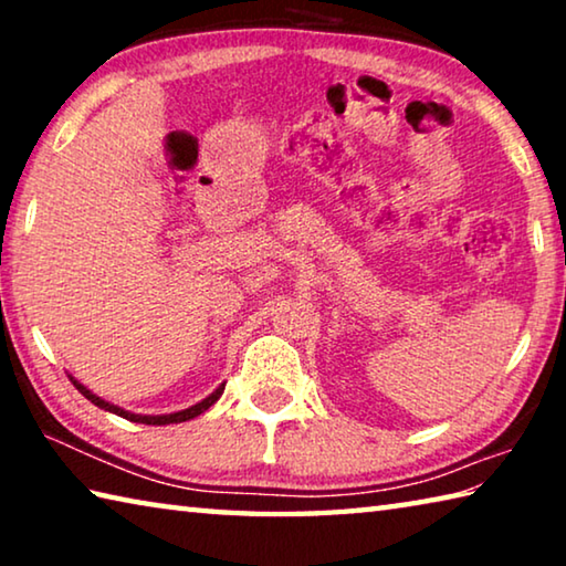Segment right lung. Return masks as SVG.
Instances as JSON below:
<instances>
[{"label":"right lung","instance_id":"add662e5","mask_svg":"<svg viewBox=\"0 0 566 566\" xmlns=\"http://www.w3.org/2000/svg\"><path fill=\"white\" fill-rule=\"evenodd\" d=\"M70 379H72V385L82 391L84 397H87L92 405H97L99 409H104V411H112V415H117V417H124V419H129V421H137V424H157V427H161V424H179V421H189V419H195V417H199L202 415V411H207L209 407L214 405V401L222 397V391H224V385H219L212 395H209L207 399H202V401H197L195 407H189V409H181V411H171V415H134V411H127V409H122V407H117V405H109V401H104L102 397H97V395H92V391L84 387V385H80V381H76L72 375H70Z\"/></svg>","mask_w":566,"mask_h":566}]
</instances>
